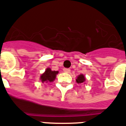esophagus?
<instances>
[{
  "label": "esophagus",
  "mask_w": 126,
  "mask_h": 126,
  "mask_svg": "<svg viewBox=\"0 0 126 126\" xmlns=\"http://www.w3.org/2000/svg\"><path fill=\"white\" fill-rule=\"evenodd\" d=\"M63 72H65V73H70V70L69 68H64V69H63Z\"/></svg>",
  "instance_id": "esophagus-1"
}]
</instances>
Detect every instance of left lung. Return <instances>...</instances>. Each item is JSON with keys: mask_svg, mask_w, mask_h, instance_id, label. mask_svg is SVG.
<instances>
[{"mask_svg": "<svg viewBox=\"0 0 126 126\" xmlns=\"http://www.w3.org/2000/svg\"><path fill=\"white\" fill-rule=\"evenodd\" d=\"M76 81L77 83H83L85 81V78L83 74H80L77 77V79H76Z\"/></svg>", "mask_w": 126, "mask_h": 126, "instance_id": "1", "label": "left lung"}]
</instances>
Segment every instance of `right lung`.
<instances>
[{"label":"right lung","mask_w":126,"mask_h":126,"mask_svg":"<svg viewBox=\"0 0 126 126\" xmlns=\"http://www.w3.org/2000/svg\"><path fill=\"white\" fill-rule=\"evenodd\" d=\"M59 73L58 71H52L50 68H47L45 72L41 74L40 79L42 83H47V82H53L55 80L56 74Z\"/></svg>","instance_id":"add662e5"}]
</instances>
